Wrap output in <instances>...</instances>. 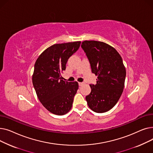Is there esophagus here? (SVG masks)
<instances>
[{"mask_svg": "<svg viewBox=\"0 0 153 153\" xmlns=\"http://www.w3.org/2000/svg\"><path fill=\"white\" fill-rule=\"evenodd\" d=\"M84 84H85L84 82H79V86H82V85H83Z\"/></svg>", "mask_w": 153, "mask_h": 153, "instance_id": "1", "label": "esophagus"}]
</instances>
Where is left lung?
<instances>
[{"instance_id":"left-lung-1","label":"left lung","mask_w":153,"mask_h":153,"mask_svg":"<svg viewBox=\"0 0 153 153\" xmlns=\"http://www.w3.org/2000/svg\"><path fill=\"white\" fill-rule=\"evenodd\" d=\"M81 47L89 60L97 84H91L85 97L88 106L97 113L113 108L121 97L125 86L126 69L121 56L111 46L102 42L84 41Z\"/></svg>"}]
</instances>
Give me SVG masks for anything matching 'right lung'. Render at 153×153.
<instances>
[{"label": "right lung", "mask_w": 153, "mask_h": 153, "mask_svg": "<svg viewBox=\"0 0 153 153\" xmlns=\"http://www.w3.org/2000/svg\"><path fill=\"white\" fill-rule=\"evenodd\" d=\"M81 43L54 44L46 49L35 62L32 82L40 102L53 114L65 115L72 108L79 84L76 81H63L61 74Z\"/></svg>", "instance_id": "add662e5"}]
</instances>
